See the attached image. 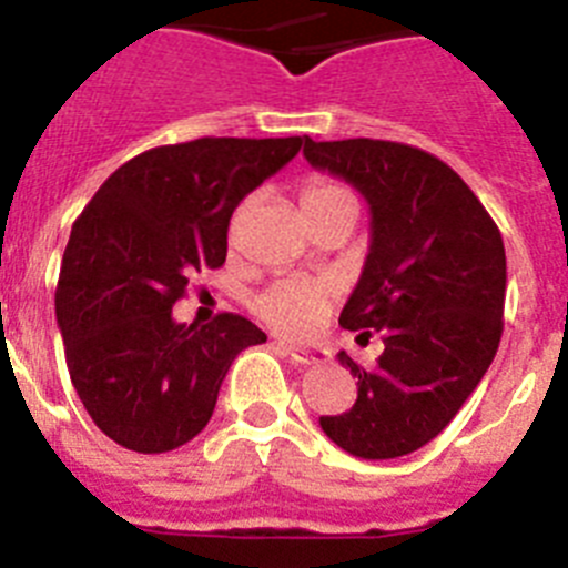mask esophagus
Here are the masks:
<instances>
[{
	"label": "esophagus",
	"mask_w": 568,
	"mask_h": 568,
	"mask_svg": "<svg viewBox=\"0 0 568 568\" xmlns=\"http://www.w3.org/2000/svg\"><path fill=\"white\" fill-rule=\"evenodd\" d=\"M284 348V355L290 357L298 366H318V363L329 361V352L326 348H306V346H287V343H278Z\"/></svg>",
	"instance_id": "34e87169"
}]
</instances>
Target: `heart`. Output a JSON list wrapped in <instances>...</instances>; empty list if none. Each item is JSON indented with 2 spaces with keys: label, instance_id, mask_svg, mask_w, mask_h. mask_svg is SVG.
<instances>
[{
  "label": "heart",
  "instance_id": "heart-1",
  "mask_svg": "<svg viewBox=\"0 0 568 568\" xmlns=\"http://www.w3.org/2000/svg\"><path fill=\"white\" fill-rule=\"evenodd\" d=\"M343 194H348L343 185L324 180V176H315V180L306 182L301 200H304L306 207ZM332 298H335V290L324 281L281 278L253 298V310H256L264 324H270L281 335L306 337L326 321L332 310Z\"/></svg>",
  "mask_w": 568,
  "mask_h": 568
}]
</instances>
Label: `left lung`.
Instances as JSON below:
<instances>
[{
    "label": "left lung",
    "instance_id": "1",
    "mask_svg": "<svg viewBox=\"0 0 568 568\" xmlns=\"http://www.w3.org/2000/svg\"><path fill=\"white\" fill-rule=\"evenodd\" d=\"M304 158L368 202L372 244L341 326L386 343L374 368L337 355L357 377V399L321 416V428L361 459L414 454L447 428L496 357L507 293L501 233L467 182L423 149L304 138Z\"/></svg>",
    "mask_w": 568,
    "mask_h": 568
}]
</instances>
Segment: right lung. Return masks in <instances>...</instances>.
I'll use <instances>...</instances> for the list:
<instances>
[{
	"label": "right lung",
	"instance_id": "add662e5",
	"mask_svg": "<svg viewBox=\"0 0 568 568\" xmlns=\"http://www.w3.org/2000/svg\"><path fill=\"white\" fill-rule=\"evenodd\" d=\"M304 138H200L138 154L75 220L55 318L70 379L92 423L138 454H165L211 419L239 352L267 341L222 312L171 318L200 270L222 267L239 202L298 154Z\"/></svg>",
	"mask_w": 568,
	"mask_h": 568
}]
</instances>
